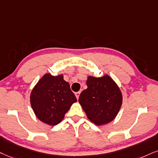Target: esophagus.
<instances>
[{
    "label": "esophagus",
    "instance_id": "esophagus-1",
    "mask_svg": "<svg viewBox=\"0 0 158 158\" xmlns=\"http://www.w3.org/2000/svg\"><path fill=\"white\" fill-rule=\"evenodd\" d=\"M80 94H81V92H80V91H78V92H76V93H75V96H76V98H77V100H78V99H79Z\"/></svg>",
    "mask_w": 158,
    "mask_h": 158
}]
</instances>
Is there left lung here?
Masks as SVG:
<instances>
[{
	"mask_svg": "<svg viewBox=\"0 0 158 158\" xmlns=\"http://www.w3.org/2000/svg\"><path fill=\"white\" fill-rule=\"evenodd\" d=\"M86 85L88 88L81 93L78 101L89 119L97 125L114 120L122 103L118 85L108 75L89 76Z\"/></svg>",
	"mask_w": 158,
	"mask_h": 158,
	"instance_id": "left-lung-1",
	"label": "left lung"
}]
</instances>
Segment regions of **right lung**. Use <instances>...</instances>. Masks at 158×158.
I'll return each instance as SVG.
<instances>
[{"instance_id":"1","label":"right lung","mask_w":158,"mask_h":158,"mask_svg":"<svg viewBox=\"0 0 158 158\" xmlns=\"http://www.w3.org/2000/svg\"><path fill=\"white\" fill-rule=\"evenodd\" d=\"M30 100L39 119L50 125H56L77 99L63 75L45 74L33 89Z\"/></svg>"}]
</instances>
